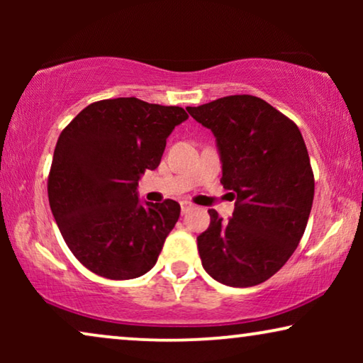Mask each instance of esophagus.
I'll return each mask as SVG.
<instances>
[{
  "mask_svg": "<svg viewBox=\"0 0 363 363\" xmlns=\"http://www.w3.org/2000/svg\"><path fill=\"white\" fill-rule=\"evenodd\" d=\"M180 205H182V215H185V213H188L193 208L191 203H188V201H182Z\"/></svg>",
  "mask_w": 363,
  "mask_h": 363,
  "instance_id": "esophagus-1",
  "label": "esophagus"
}]
</instances>
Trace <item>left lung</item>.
Returning a JSON list of instances; mask_svg holds the SVG:
<instances>
[{
	"label": "left lung",
	"mask_w": 363,
	"mask_h": 363,
	"mask_svg": "<svg viewBox=\"0 0 363 363\" xmlns=\"http://www.w3.org/2000/svg\"><path fill=\"white\" fill-rule=\"evenodd\" d=\"M186 111L215 133L221 183L236 198L228 221L208 211L210 226L196 238L201 264L221 284H261L292 256L309 220L314 173L304 138L291 118L247 94Z\"/></svg>",
	"instance_id": "obj_1"
}]
</instances>
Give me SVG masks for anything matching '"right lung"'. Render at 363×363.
I'll use <instances>...</instances> for the list:
<instances>
[{
    "mask_svg": "<svg viewBox=\"0 0 363 363\" xmlns=\"http://www.w3.org/2000/svg\"><path fill=\"white\" fill-rule=\"evenodd\" d=\"M188 113L137 97L94 102L57 138L48 196L59 231L97 276L133 279L155 266L180 218L173 200L142 205V173L160 165L167 137Z\"/></svg>",
    "mask_w": 363,
    "mask_h": 363,
    "instance_id": "right-lung-1",
    "label": "right lung"
}]
</instances>
